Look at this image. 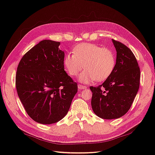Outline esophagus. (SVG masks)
<instances>
[{"instance_id": "obj_1", "label": "esophagus", "mask_w": 155, "mask_h": 155, "mask_svg": "<svg viewBox=\"0 0 155 155\" xmlns=\"http://www.w3.org/2000/svg\"><path fill=\"white\" fill-rule=\"evenodd\" d=\"M78 90H83V89L87 88L86 86H84V85H78Z\"/></svg>"}]
</instances>
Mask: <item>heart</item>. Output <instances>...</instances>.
<instances>
[{
  "instance_id": "obj_1",
  "label": "heart",
  "mask_w": 155,
  "mask_h": 155,
  "mask_svg": "<svg viewBox=\"0 0 155 155\" xmlns=\"http://www.w3.org/2000/svg\"><path fill=\"white\" fill-rule=\"evenodd\" d=\"M64 64L68 74L71 77H76L84 67L85 70L79 76L78 80L88 83L94 80L101 82L107 79L115 69L116 59L110 48L83 43L75 46L73 53L65 54Z\"/></svg>"
}]
</instances>
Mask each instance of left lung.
I'll return each instance as SVG.
<instances>
[{"instance_id": "1", "label": "left lung", "mask_w": 155, "mask_h": 155, "mask_svg": "<svg viewBox=\"0 0 155 155\" xmlns=\"http://www.w3.org/2000/svg\"><path fill=\"white\" fill-rule=\"evenodd\" d=\"M116 50V64L110 77L92 91L91 107L103 119H116L130 108L140 87V70L134 54L124 44L112 39Z\"/></svg>"}]
</instances>
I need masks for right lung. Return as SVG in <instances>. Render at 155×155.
I'll use <instances>...</instances> for the list:
<instances>
[{"mask_svg":"<svg viewBox=\"0 0 155 155\" xmlns=\"http://www.w3.org/2000/svg\"><path fill=\"white\" fill-rule=\"evenodd\" d=\"M60 42L44 40L26 53L18 64L15 86L21 103L34 121L56 123L65 116L78 91L64 70Z\"/></svg>","mask_w":155,"mask_h":155,"instance_id":"right-lung-1","label":"right lung"}]
</instances>
